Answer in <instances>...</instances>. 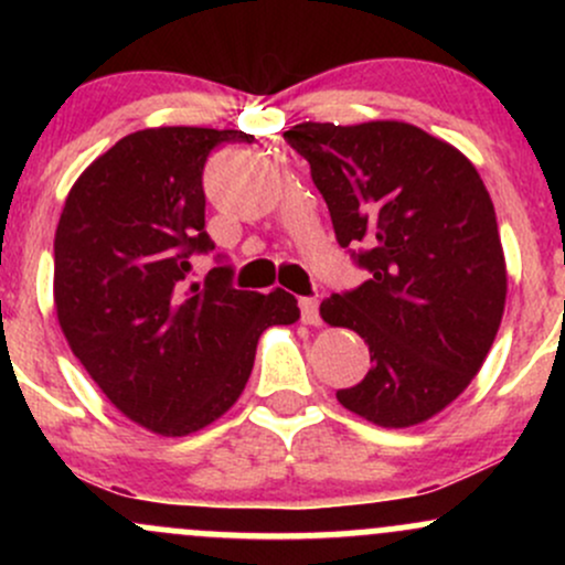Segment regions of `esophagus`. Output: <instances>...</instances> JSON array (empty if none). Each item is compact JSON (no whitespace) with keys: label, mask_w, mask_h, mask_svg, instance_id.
Listing matches in <instances>:
<instances>
[{"label":"esophagus","mask_w":565,"mask_h":565,"mask_svg":"<svg viewBox=\"0 0 565 565\" xmlns=\"http://www.w3.org/2000/svg\"><path fill=\"white\" fill-rule=\"evenodd\" d=\"M300 313H302V321L308 323V327H319V323H321L319 300H313V297H302V300H300Z\"/></svg>","instance_id":"esophagus-1"}]
</instances>
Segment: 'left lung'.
Masks as SVG:
<instances>
[{
	"mask_svg": "<svg viewBox=\"0 0 565 565\" xmlns=\"http://www.w3.org/2000/svg\"><path fill=\"white\" fill-rule=\"evenodd\" d=\"M332 215L359 246V289L321 302L329 327L361 334L372 369L337 401L380 427L436 417L470 385L499 332L508 268L494 204L462 151L406 121L284 132Z\"/></svg>",
	"mask_w": 565,
	"mask_h": 565,
	"instance_id": "obj_1",
	"label": "left lung"
}]
</instances>
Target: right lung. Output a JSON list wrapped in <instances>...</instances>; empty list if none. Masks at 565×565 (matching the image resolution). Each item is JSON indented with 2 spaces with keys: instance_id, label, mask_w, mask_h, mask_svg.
<instances>
[{
  "instance_id": "1",
  "label": "right lung",
  "mask_w": 565,
  "mask_h": 565,
  "mask_svg": "<svg viewBox=\"0 0 565 565\" xmlns=\"http://www.w3.org/2000/svg\"><path fill=\"white\" fill-rule=\"evenodd\" d=\"M238 129L151 127L79 174L55 231V310L71 350L125 417L188 436L236 404L257 340L300 319L284 289L231 287V265L185 289L188 257L215 249L204 231L212 148Z\"/></svg>"
}]
</instances>
